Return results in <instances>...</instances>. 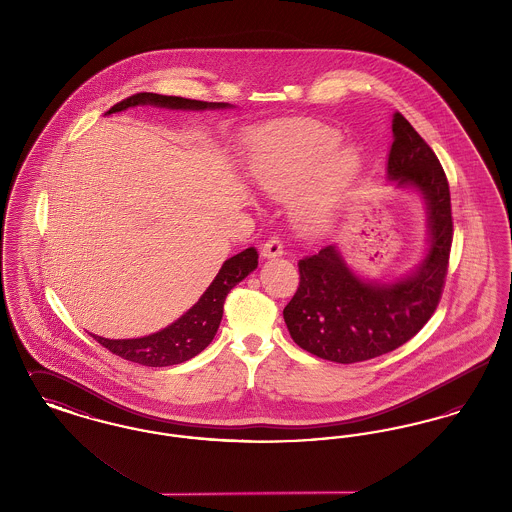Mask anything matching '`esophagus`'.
<instances>
[{"label": "esophagus", "instance_id": "1", "mask_svg": "<svg viewBox=\"0 0 512 512\" xmlns=\"http://www.w3.org/2000/svg\"><path fill=\"white\" fill-rule=\"evenodd\" d=\"M284 253V245L278 240V238H270L267 240L263 247H261V257L263 259H276Z\"/></svg>", "mask_w": 512, "mask_h": 512}]
</instances>
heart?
<instances>
[{
    "label": "heart",
    "instance_id": "1",
    "mask_svg": "<svg viewBox=\"0 0 512 512\" xmlns=\"http://www.w3.org/2000/svg\"><path fill=\"white\" fill-rule=\"evenodd\" d=\"M328 128H284L255 136L245 147L253 182L278 199L292 197V217L307 234L326 232L361 171V155L340 146Z\"/></svg>",
    "mask_w": 512,
    "mask_h": 512
}]
</instances>
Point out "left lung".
<instances>
[{"label":"left lung","mask_w":512,"mask_h":512,"mask_svg":"<svg viewBox=\"0 0 512 512\" xmlns=\"http://www.w3.org/2000/svg\"><path fill=\"white\" fill-rule=\"evenodd\" d=\"M386 178L418 194L426 209V247L413 268L368 278L340 245L299 261L301 282L284 309L292 340L320 359L351 365L390 353L411 340L438 307L453 240L451 195L436 153L401 113L391 117Z\"/></svg>","instance_id":"obj_1"}]
</instances>
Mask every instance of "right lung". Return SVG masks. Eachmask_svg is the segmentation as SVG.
<instances>
[{
	"mask_svg": "<svg viewBox=\"0 0 512 512\" xmlns=\"http://www.w3.org/2000/svg\"><path fill=\"white\" fill-rule=\"evenodd\" d=\"M147 105L172 111H224L234 107L230 103H213L142 92L117 103L105 115ZM257 259L259 253L255 247H247L242 253L226 259L215 280L195 301L194 307H190L182 317L176 318L172 324L159 332L128 340H109L101 336H94V340H98V343L107 347L111 353L138 365L172 366L186 363L213 341L222 320V307L226 295L236 284H240L247 274H251L257 268Z\"/></svg>",
	"mask_w": 512,
	"mask_h": 512,
	"instance_id": "right-lung-1",
	"label": "right lung"
}]
</instances>
